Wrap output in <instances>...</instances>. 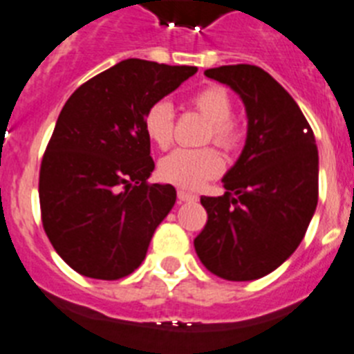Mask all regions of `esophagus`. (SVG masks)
Returning a JSON list of instances; mask_svg holds the SVG:
<instances>
[{
	"label": "esophagus",
	"mask_w": 354,
	"mask_h": 354,
	"mask_svg": "<svg viewBox=\"0 0 354 354\" xmlns=\"http://www.w3.org/2000/svg\"><path fill=\"white\" fill-rule=\"evenodd\" d=\"M178 199H180V201L194 203L198 201V196L192 194V192H187V190H178Z\"/></svg>",
	"instance_id": "esophagus-1"
}]
</instances>
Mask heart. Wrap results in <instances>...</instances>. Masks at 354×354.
Wrapping results in <instances>:
<instances>
[{"label": "heart", "mask_w": 354, "mask_h": 354, "mask_svg": "<svg viewBox=\"0 0 354 354\" xmlns=\"http://www.w3.org/2000/svg\"><path fill=\"white\" fill-rule=\"evenodd\" d=\"M190 106L198 110L207 119L208 131L205 142H214L224 151H232L241 142V128L232 119L233 101L228 91L219 85H210L198 91L190 97ZM144 131L147 139L156 147L165 149L173 142L174 110L165 100L155 101L147 106L142 118ZM223 171V160L212 147L201 149H176L160 160L158 174L162 180L181 187V189H199L208 180Z\"/></svg>", "instance_id": "b5f03b06"}]
</instances>
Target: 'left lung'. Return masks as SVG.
I'll return each mask as SVG.
<instances>
[{
    "instance_id": "obj_1",
    "label": "left lung",
    "mask_w": 354,
    "mask_h": 354,
    "mask_svg": "<svg viewBox=\"0 0 354 354\" xmlns=\"http://www.w3.org/2000/svg\"><path fill=\"white\" fill-rule=\"evenodd\" d=\"M241 96L244 149L224 174V196L207 198L194 248L203 266L230 281L269 274L297 250L319 198L315 137L297 103L269 73L250 64L207 69Z\"/></svg>"
}]
</instances>
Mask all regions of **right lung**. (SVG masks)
I'll list each match as a JSON object with an SVG mask.
<instances>
[{
    "label": "right lung",
    "instance_id": "1",
    "mask_svg": "<svg viewBox=\"0 0 354 354\" xmlns=\"http://www.w3.org/2000/svg\"><path fill=\"white\" fill-rule=\"evenodd\" d=\"M196 71L128 58L64 104L42 158L39 199L49 242L82 276L124 278L146 258L176 190L147 183L155 162L144 112Z\"/></svg>",
    "mask_w": 354,
    "mask_h": 354
}]
</instances>
